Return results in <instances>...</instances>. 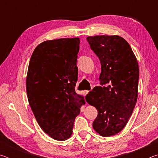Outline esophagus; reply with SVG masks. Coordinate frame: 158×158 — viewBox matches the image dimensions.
<instances>
[{
	"instance_id": "esophagus-1",
	"label": "esophagus",
	"mask_w": 158,
	"mask_h": 158,
	"mask_svg": "<svg viewBox=\"0 0 158 158\" xmlns=\"http://www.w3.org/2000/svg\"><path fill=\"white\" fill-rule=\"evenodd\" d=\"M89 93V90H84V91H83V93H84V95H86Z\"/></svg>"
}]
</instances>
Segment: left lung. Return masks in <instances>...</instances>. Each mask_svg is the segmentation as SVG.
<instances>
[{
    "label": "left lung",
    "instance_id": "left-lung-1",
    "mask_svg": "<svg viewBox=\"0 0 158 158\" xmlns=\"http://www.w3.org/2000/svg\"><path fill=\"white\" fill-rule=\"evenodd\" d=\"M87 41L100 60V86L85 96L98 110L93 123L102 137L116 135L126 125L137 100L139 70L128 42L118 35L88 37Z\"/></svg>",
    "mask_w": 158,
    "mask_h": 158
}]
</instances>
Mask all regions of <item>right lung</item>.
I'll return each instance as SVG.
<instances>
[{"instance_id": "1", "label": "right lung", "mask_w": 158, "mask_h": 158, "mask_svg": "<svg viewBox=\"0 0 158 158\" xmlns=\"http://www.w3.org/2000/svg\"><path fill=\"white\" fill-rule=\"evenodd\" d=\"M79 43L78 37L43 42L35 49L29 63V105L42 130L55 140L70 137L75 118L85 104L75 92Z\"/></svg>"}]
</instances>
